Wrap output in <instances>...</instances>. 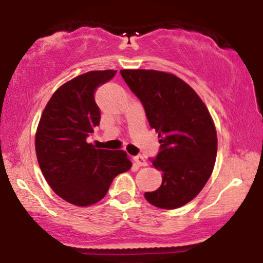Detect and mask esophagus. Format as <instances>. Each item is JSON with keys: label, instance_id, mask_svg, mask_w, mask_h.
Segmentation results:
<instances>
[{"label": "esophagus", "instance_id": "obj_1", "mask_svg": "<svg viewBox=\"0 0 263 263\" xmlns=\"http://www.w3.org/2000/svg\"><path fill=\"white\" fill-rule=\"evenodd\" d=\"M134 162L137 167H144V165H147V162L143 156H136L134 158Z\"/></svg>", "mask_w": 263, "mask_h": 263}]
</instances>
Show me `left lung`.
<instances>
[{"instance_id": "1", "label": "left lung", "mask_w": 263, "mask_h": 263, "mask_svg": "<svg viewBox=\"0 0 263 263\" xmlns=\"http://www.w3.org/2000/svg\"><path fill=\"white\" fill-rule=\"evenodd\" d=\"M120 73L141 100L161 143L152 163L162 172V184L144 198L161 209L183 206L204 188L215 164L218 137L209 110L174 74L144 69Z\"/></svg>"}]
</instances>
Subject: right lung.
Masks as SVG:
<instances>
[{"instance_id": "right-lung-1", "label": "right lung", "mask_w": 263, "mask_h": 263, "mask_svg": "<svg viewBox=\"0 0 263 263\" xmlns=\"http://www.w3.org/2000/svg\"><path fill=\"white\" fill-rule=\"evenodd\" d=\"M116 70L87 71L69 80L48 101L35 134L42 173L55 194L77 206L106 195L114 178L132 167L125 151L96 149L86 138L100 123L96 89Z\"/></svg>"}]
</instances>
